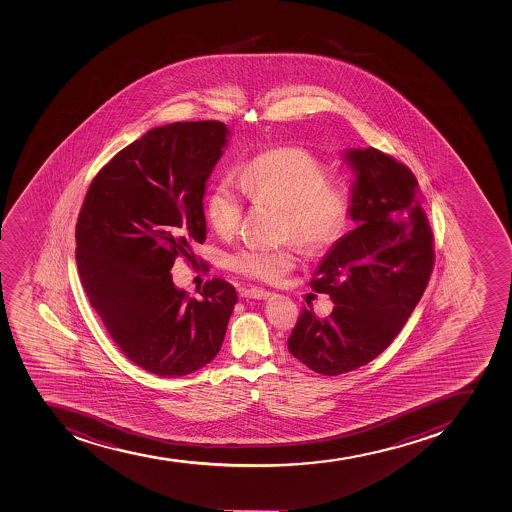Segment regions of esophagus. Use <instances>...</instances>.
Instances as JSON below:
<instances>
[{"instance_id": "1", "label": "esophagus", "mask_w": 512, "mask_h": 512, "mask_svg": "<svg viewBox=\"0 0 512 512\" xmlns=\"http://www.w3.org/2000/svg\"><path fill=\"white\" fill-rule=\"evenodd\" d=\"M270 295H272V292L257 287L245 288L244 292H242V297L257 298V300H265Z\"/></svg>"}]
</instances>
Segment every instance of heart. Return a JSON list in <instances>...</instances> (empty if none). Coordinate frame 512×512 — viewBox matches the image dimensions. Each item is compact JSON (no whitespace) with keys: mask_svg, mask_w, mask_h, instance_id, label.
<instances>
[{"mask_svg":"<svg viewBox=\"0 0 512 512\" xmlns=\"http://www.w3.org/2000/svg\"><path fill=\"white\" fill-rule=\"evenodd\" d=\"M245 197L283 207V229L308 250L327 249L345 235L351 219V184L303 147L260 152L237 172L222 177L210 192L205 212L217 234L229 237L239 229ZM297 263L290 245H245L230 255L242 275L278 282Z\"/></svg>","mask_w":512,"mask_h":512,"instance_id":"heart-1","label":"heart"}]
</instances>
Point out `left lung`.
Segmentation results:
<instances>
[{
	"instance_id": "left-lung-1",
	"label": "left lung",
	"mask_w": 512,
	"mask_h": 512,
	"mask_svg": "<svg viewBox=\"0 0 512 512\" xmlns=\"http://www.w3.org/2000/svg\"><path fill=\"white\" fill-rule=\"evenodd\" d=\"M356 229L325 255L310 287L335 303L327 318L303 308L288 351L310 370L336 376L375 360L423 297L434 265V235L418 181L395 157L351 149Z\"/></svg>"
}]
</instances>
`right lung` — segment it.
I'll return each mask as SVG.
<instances>
[{
  "label": "right lung",
  "instance_id": "right-lung-1",
  "mask_svg": "<svg viewBox=\"0 0 512 512\" xmlns=\"http://www.w3.org/2000/svg\"><path fill=\"white\" fill-rule=\"evenodd\" d=\"M224 122L154 127L117 152L89 185L76 222V263L114 343L157 376H184L219 353L237 292L222 278L189 297L177 257L205 242V182L227 146Z\"/></svg>",
  "mask_w": 512,
  "mask_h": 512
}]
</instances>
